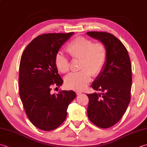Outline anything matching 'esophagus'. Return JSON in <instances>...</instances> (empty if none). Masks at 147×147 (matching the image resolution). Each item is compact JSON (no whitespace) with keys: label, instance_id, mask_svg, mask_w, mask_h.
I'll list each match as a JSON object with an SVG mask.
<instances>
[{"label":"esophagus","instance_id":"obj_1","mask_svg":"<svg viewBox=\"0 0 147 147\" xmlns=\"http://www.w3.org/2000/svg\"><path fill=\"white\" fill-rule=\"evenodd\" d=\"M82 93V92H81V91H76V95H78H78H80Z\"/></svg>","mask_w":147,"mask_h":147}]
</instances>
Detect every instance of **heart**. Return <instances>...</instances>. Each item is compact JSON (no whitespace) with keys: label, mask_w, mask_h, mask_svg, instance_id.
<instances>
[{"label":"heart","mask_w":147,"mask_h":147,"mask_svg":"<svg viewBox=\"0 0 147 147\" xmlns=\"http://www.w3.org/2000/svg\"><path fill=\"white\" fill-rule=\"evenodd\" d=\"M65 50L73 59H80V69L82 70L66 76L65 85L69 88L82 90L90 82L92 74L97 75L104 67L107 59L106 46L102 42H94L87 37L79 36L68 43ZM55 64L61 73L69 70L67 58L60 53L55 55Z\"/></svg>","instance_id":"1"}]
</instances>
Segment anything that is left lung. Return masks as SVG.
<instances>
[{
  "label": "left lung",
  "mask_w": 147,
  "mask_h": 147,
  "mask_svg": "<svg viewBox=\"0 0 147 147\" xmlns=\"http://www.w3.org/2000/svg\"><path fill=\"white\" fill-rule=\"evenodd\" d=\"M87 34L104 43L107 50L104 68L92 85L101 93L87 95L89 120L97 127L107 129L121 119L130 102L131 60L125 46L113 34L96 31Z\"/></svg>",
  "instance_id": "obj_1"
}]
</instances>
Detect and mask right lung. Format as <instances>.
I'll return each instance as SVG.
<instances>
[{"label":"right lung","mask_w":147,"mask_h":147,"mask_svg":"<svg viewBox=\"0 0 147 147\" xmlns=\"http://www.w3.org/2000/svg\"><path fill=\"white\" fill-rule=\"evenodd\" d=\"M74 32L44 34L34 38L23 52L19 68V92L30 121L41 130L57 129L67 117L69 105L76 97L73 90L51 94L63 80L55 64L60 48Z\"/></svg>","instance_id":"right-lung-1"}]
</instances>
